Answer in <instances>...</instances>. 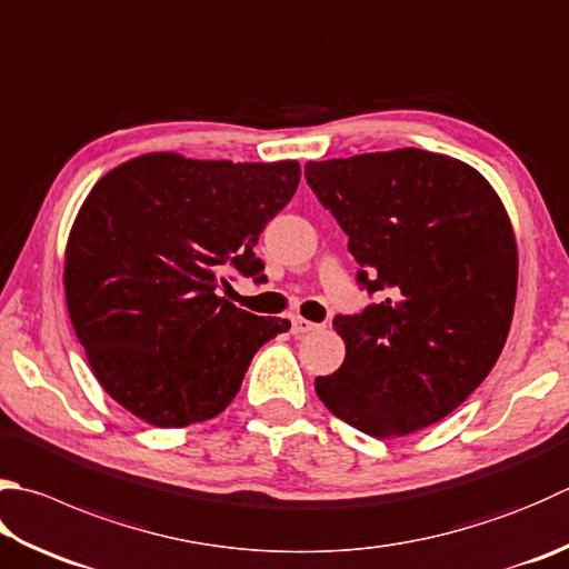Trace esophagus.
Masks as SVG:
<instances>
[{
    "mask_svg": "<svg viewBox=\"0 0 569 569\" xmlns=\"http://www.w3.org/2000/svg\"><path fill=\"white\" fill-rule=\"evenodd\" d=\"M317 325L305 317H292V335H307V331H315Z\"/></svg>",
    "mask_w": 569,
    "mask_h": 569,
    "instance_id": "1",
    "label": "esophagus"
}]
</instances>
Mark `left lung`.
<instances>
[{
	"label": "left lung",
	"mask_w": 569,
	"mask_h": 569,
	"mask_svg": "<svg viewBox=\"0 0 569 569\" xmlns=\"http://www.w3.org/2000/svg\"><path fill=\"white\" fill-rule=\"evenodd\" d=\"M305 178L349 234L379 299L335 317L347 357L315 389L359 431L393 438L458 409L506 347L518 244L498 192L463 160L421 148L309 160Z\"/></svg>",
	"instance_id": "1"
}]
</instances>
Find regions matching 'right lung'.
Returning <instances> with one entry per match:
<instances>
[{"instance_id": "right-lung-1", "label": "right lung", "mask_w": 569, "mask_h": 569, "mask_svg": "<svg viewBox=\"0 0 569 569\" xmlns=\"http://www.w3.org/2000/svg\"><path fill=\"white\" fill-rule=\"evenodd\" d=\"M297 160L230 163L148 153L113 168L69 234L63 289L96 379L158 428L208 421L238 396L254 351L289 329L218 295L260 284V232L299 186Z\"/></svg>"}]
</instances>
